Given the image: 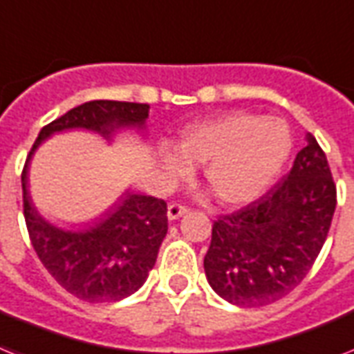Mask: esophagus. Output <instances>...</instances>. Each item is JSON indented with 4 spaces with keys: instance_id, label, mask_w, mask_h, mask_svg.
Returning <instances> with one entry per match:
<instances>
[{
    "instance_id": "34e87169",
    "label": "esophagus",
    "mask_w": 354,
    "mask_h": 354,
    "mask_svg": "<svg viewBox=\"0 0 354 354\" xmlns=\"http://www.w3.org/2000/svg\"><path fill=\"white\" fill-rule=\"evenodd\" d=\"M189 211L185 205H180V203H171V205L167 207V218L171 220V222H174V220H178V218H182L185 212Z\"/></svg>"
}]
</instances>
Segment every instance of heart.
<instances>
[{"instance_id":"b5f03b06","label":"heart","mask_w":354,"mask_h":354,"mask_svg":"<svg viewBox=\"0 0 354 354\" xmlns=\"http://www.w3.org/2000/svg\"><path fill=\"white\" fill-rule=\"evenodd\" d=\"M292 138L280 118L231 112L185 129L176 147L160 149L169 182L203 165V180L225 205L252 202L278 176L291 152Z\"/></svg>"}]
</instances>
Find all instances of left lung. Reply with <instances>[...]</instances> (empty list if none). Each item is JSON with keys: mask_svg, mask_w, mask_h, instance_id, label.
Returning <instances> with one entry per match:
<instances>
[{"mask_svg": "<svg viewBox=\"0 0 354 354\" xmlns=\"http://www.w3.org/2000/svg\"><path fill=\"white\" fill-rule=\"evenodd\" d=\"M336 187L313 134L291 172L260 200L212 225L203 269L209 286L232 306L260 307L300 283L331 227Z\"/></svg>", "mask_w": 354, "mask_h": 354, "instance_id": "8db88e82", "label": "left lung"}]
</instances>
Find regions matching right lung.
I'll use <instances>...</instances> for the list:
<instances>
[{"label":"right lung","instance_id":"obj_1","mask_svg":"<svg viewBox=\"0 0 354 354\" xmlns=\"http://www.w3.org/2000/svg\"><path fill=\"white\" fill-rule=\"evenodd\" d=\"M149 105L97 100L71 109L37 134L23 167V212L28 236L54 280L85 301H118L145 283L167 234V203L125 189L107 211L83 229L57 227L43 218L30 196L34 152L56 132L83 129L112 142L118 132L145 138Z\"/></svg>","mask_w":354,"mask_h":354}]
</instances>
